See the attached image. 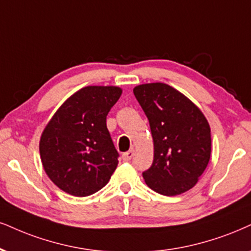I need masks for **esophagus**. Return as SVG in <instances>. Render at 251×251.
<instances>
[{
    "instance_id": "1",
    "label": "esophagus",
    "mask_w": 251,
    "mask_h": 251,
    "mask_svg": "<svg viewBox=\"0 0 251 251\" xmlns=\"http://www.w3.org/2000/svg\"><path fill=\"white\" fill-rule=\"evenodd\" d=\"M134 156H135V151L131 149V150L126 151V152L123 153L122 154V158H123V160H126V162H128V160H130Z\"/></svg>"
}]
</instances>
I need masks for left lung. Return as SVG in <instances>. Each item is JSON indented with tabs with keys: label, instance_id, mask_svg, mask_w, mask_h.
Wrapping results in <instances>:
<instances>
[{
	"label": "left lung",
	"instance_id": "left-lung-1",
	"mask_svg": "<svg viewBox=\"0 0 251 251\" xmlns=\"http://www.w3.org/2000/svg\"><path fill=\"white\" fill-rule=\"evenodd\" d=\"M134 94L150 123L153 162L143 178L151 190L178 196L191 190L211 159V126L198 106L163 82L138 85Z\"/></svg>",
	"mask_w": 251,
	"mask_h": 251
}]
</instances>
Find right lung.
Wrapping results in <instances>:
<instances>
[{"instance_id": "1", "label": "right lung", "mask_w": 251, "mask_h": 251, "mask_svg": "<svg viewBox=\"0 0 251 251\" xmlns=\"http://www.w3.org/2000/svg\"><path fill=\"white\" fill-rule=\"evenodd\" d=\"M122 88L86 86L58 108L42 132L40 160L48 177L74 197H87L107 182L117 168L106 119Z\"/></svg>"}]
</instances>
